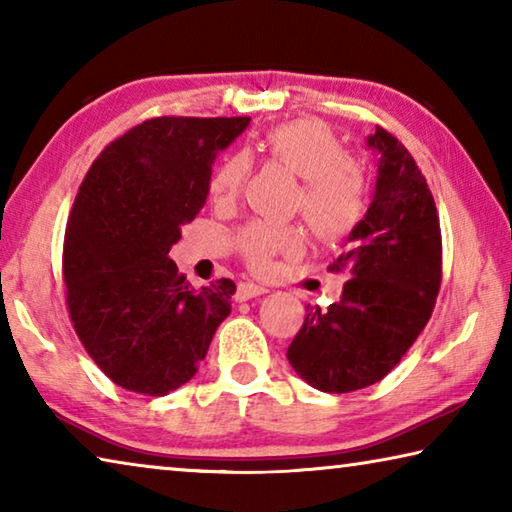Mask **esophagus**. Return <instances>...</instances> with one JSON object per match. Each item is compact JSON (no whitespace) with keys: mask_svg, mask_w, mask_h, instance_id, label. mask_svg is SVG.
I'll return each instance as SVG.
<instances>
[{"mask_svg":"<svg viewBox=\"0 0 512 512\" xmlns=\"http://www.w3.org/2000/svg\"><path fill=\"white\" fill-rule=\"evenodd\" d=\"M268 289L266 287H262V284H253V282H241L239 287H237V300L239 302H244V300H250V298H259V296H264Z\"/></svg>","mask_w":512,"mask_h":512,"instance_id":"1","label":"esophagus"}]
</instances>
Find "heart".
I'll return each instance as SVG.
<instances>
[{"label": "heart", "instance_id": "heart-1", "mask_svg": "<svg viewBox=\"0 0 512 512\" xmlns=\"http://www.w3.org/2000/svg\"><path fill=\"white\" fill-rule=\"evenodd\" d=\"M259 151L302 178L296 207L316 237L341 239L359 223L366 207V178L327 126L314 119L280 124L262 137ZM248 171L246 155H228L207 183L214 201H232L246 185ZM237 248L248 266L264 271L275 255L296 253L300 235L284 225L250 223L239 232Z\"/></svg>", "mask_w": 512, "mask_h": 512}]
</instances>
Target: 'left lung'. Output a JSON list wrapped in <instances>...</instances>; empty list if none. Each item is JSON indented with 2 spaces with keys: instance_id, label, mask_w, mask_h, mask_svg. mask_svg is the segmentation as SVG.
<instances>
[{
  "instance_id": "1",
  "label": "left lung",
  "mask_w": 512,
  "mask_h": 512,
  "mask_svg": "<svg viewBox=\"0 0 512 512\" xmlns=\"http://www.w3.org/2000/svg\"><path fill=\"white\" fill-rule=\"evenodd\" d=\"M366 144L379 155L375 192L329 266L352 280L327 311H309L287 350L293 370L323 393L384 379L429 323L443 277L436 203L418 164L379 126Z\"/></svg>"
}]
</instances>
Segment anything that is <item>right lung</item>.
<instances>
[{
	"instance_id": "right-lung-1",
	"label": "right lung",
	"mask_w": 512,
	"mask_h": 512,
	"mask_svg": "<svg viewBox=\"0 0 512 512\" xmlns=\"http://www.w3.org/2000/svg\"><path fill=\"white\" fill-rule=\"evenodd\" d=\"M248 117H155L110 142L85 176L63 246L67 309L92 361L160 397L196 375L235 282L194 289L169 259L210 194L212 164Z\"/></svg>"
}]
</instances>
